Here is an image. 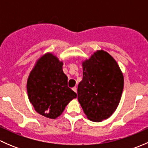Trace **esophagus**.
I'll use <instances>...</instances> for the list:
<instances>
[{
    "label": "esophagus",
    "instance_id": "1",
    "mask_svg": "<svg viewBox=\"0 0 148 148\" xmlns=\"http://www.w3.org/2000/svg\"><path fill=\"white\" fill-rule=\"evenodd\" d=\"M72 89H73V91H74V92H75L76 93H77V88L76 87V86H74V87H73Z\"/></svg>",
    "mask_w": 148,
    "mask_h": 148
}]
</instances>
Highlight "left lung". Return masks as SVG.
<instances>
[{
    "instance_id": "obj_1",
    "label": "left lung",
    "mask_w": 148,
    "mask_h": 148,
    "mask_svg": "<svg viewBox=\"0 0 148 148\" xmlns=\"http://www.w3.org/2000/svg\"><path fill=\"white\" fill-rule=\"evenodd\" d=\"M83 79L78 85V101L89 120L99 122L111 117L119 105L124 77L109 53L97 50L82 62Z\"/></svg>"
}]
</instances>
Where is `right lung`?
<instances>
[{
    "instance_id": "add662e5",
    "label": "right lung",
    "mask_w": 148,
    "mask_h": 148,
    "mask_svg": "<svg viewBox=\"0 0 148 148\" xmlns=\"http://www.w3.org/2000/svg\"><path fill=\"white\" fill-rule=\"evenodd\" d=\"M63 62L48 52L37 59L27 79L29 102L38 114L54 119L62 114L66 106L77 95L68 87Z\"/></svg>"
}]
</instances>
